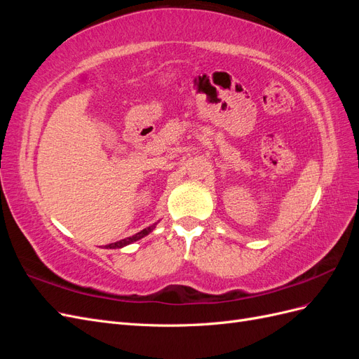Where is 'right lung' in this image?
<instances>
[{
    "mask_svg": "<svg viewBox=\"0 0 359 359\" xmlns=\"http://www.w3.org/2000/svg\"><path fill=\"white\" fill-rule=\"evenodd\" d=\"M154 227H156V226H149V227H147V229L137 232V233L133 235V236H128V238H124V240H121V241H116V243H112V244H109V245H106V248H121V247H124V245H127V244H132V243L140 240V238H144L145 235H148L151 231L154 229Z\"/></svg>",
    "mask_w": 359,
    "mask_h": 359,
    "instance_id": "obj_1",
    "label": "right lung"
}]
</instances>
